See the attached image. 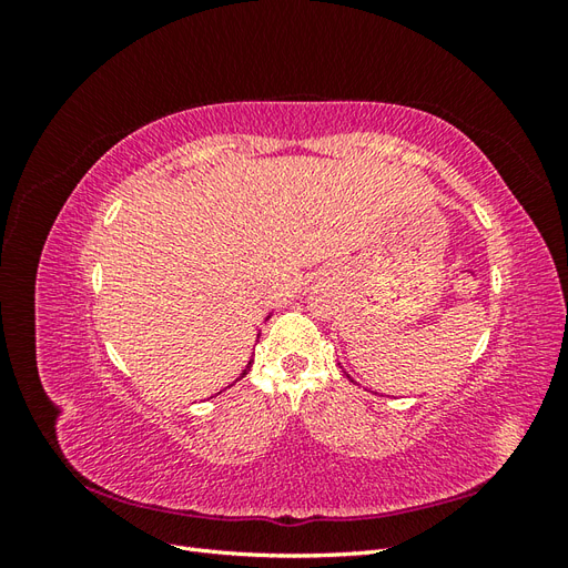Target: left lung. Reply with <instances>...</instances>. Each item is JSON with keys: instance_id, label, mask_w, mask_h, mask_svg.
Wrapping results in <instances>:
<instances>
[{"instance_id": "1", "label": "left lung", "mask_w": 568, "mask_h": 568, "mask_svg": "<svg viewBox=\"0 0 568 568\" xmlns=\"http://www.w3.org/2000/svg\"><path fill=\"white\" fill-rule=\"evenodd\" d=\"M348 379H351V376H348Z\"/></svg>"}]
</instances>
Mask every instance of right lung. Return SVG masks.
<instances>
[{
  "label": "right lung",
  "instance_id": "obj_1",
  "mask_svg": "<svg viewBox=\"0 0 568 568\" xmlns=\"http://www.w3.org/2000/svg\"><path fill=\"white\" fill-rule=\"evenodd\" d=\"M248 369H251V363H248V367H246V369H244V372H242V376H244V374H246V372H248ZM242 376H239V379H242ZM239 379H236V382H239Z\"/></svg>",
  "mask_w": 568,
  "mask_h": 568
}]
</instances>
